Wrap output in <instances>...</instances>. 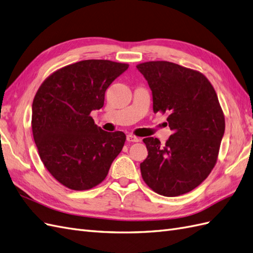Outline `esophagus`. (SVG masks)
<instances>
[{
	"label": "esophagus",
	"instance_id": "1",
	"mask_svg": "<svg viewBox=\"0 0 253 253\" xmlns=\"http://www.w3.org/2000/svg\"><path fill=\"white\" fill-rule=\"evenodd\" d=\"M127 141L128 142H139V138L135 137V135H133V134H128Z\"/></svg>",
	"mask_w": 253,
	"mask_h": 253
}]
</instances>
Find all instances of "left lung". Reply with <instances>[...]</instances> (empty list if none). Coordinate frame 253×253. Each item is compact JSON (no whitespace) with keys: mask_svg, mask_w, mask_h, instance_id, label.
I'll list each match as a JSON object with an SVG mask.
<instances>
[{"mask_svg":"<svg viewBox=\"0 0 253 253\" xmlns=\"http://www.w3.org/2000/svg\"><path fill=\"white\" fill-rule=\"evenodd\" d=\"M153 93L154 113L168 114L172 130L161 144L145 138L148 156L140 164L145 184L160 196L193 190L215 167L224 133V114L216 90L198 70L167 61L137 65Z\"/></svg>","mask_w":253,"mask_h":253,"instance_id":"left-lung-1","label":"left lung"}]
</instances>
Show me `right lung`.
<instances>
[{
  "label": "right lung",
  "instance_id": "right-lung-1",
  "mask_svg": "<svg viewBox=\"0 0 253 253\" xmlns=\"http://www.w3.org/2000/svg\"><path fill=\"white\" fill-rule=\"evenodd\" d=\"M125 63L85 60L51 74L32 105V131L43 166L57 182L88 190L108 175L126 135L108 132L90 116L105 102V93L128 68Z\"/></svg>",
  "mask_w": 253,
  "mask_h": 253
}]
</instances>
